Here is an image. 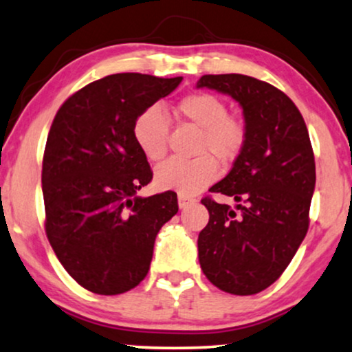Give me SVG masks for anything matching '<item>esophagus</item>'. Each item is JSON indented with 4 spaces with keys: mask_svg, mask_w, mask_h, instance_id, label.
Here are the masks:
<instances>
[{
    "mask_svg": "<svg viewBox=\"0 0 352 352\" xmlns=\"http://www.w3.org/2000/svg\"><path fill=\"white\" fill-rule=\"evenodd\" d=\"M192 202H194L192 197L184 196V194H177V204H179V208H181V209L188 208V206H189V204H192Z\"/></svg>",
    "mask_w": 352,
    "mask_h": 352,
    "instance_id": "esophagus-1",
    "label": "esophagus"
}]
</instances>
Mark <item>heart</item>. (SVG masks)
Returning <instances> with one entry per match:
<instances>
[{
  "label": "heart",
  "mask_w": 352,
  "mask_h": 352,
  "mask_svg": "<svg viewBox=\"0 0 352 352\" xmlns=\"http://www.w3.org/2000/svg\"><path fill=\"white\" fill-rule=\"evenodd\" d=\"M176 113L199 128L194 160H168L155 173V184L163 191H177L184 196L202 191L217 177L219 163L229 164L241 155L247 142L245 123L229 113V107L217 95L194 92L181 98ZM169 123L158 107H148L136 115L131 135L151 163L164 158L168 150Z\"/></svg>",
  "instance_id": "heart-1"
}]
</instances>
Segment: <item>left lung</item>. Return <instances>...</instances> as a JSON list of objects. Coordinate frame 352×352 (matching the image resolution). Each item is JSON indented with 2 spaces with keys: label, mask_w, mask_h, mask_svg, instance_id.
I'll use <instances>...</instances> for the list:
<instances>
[{
  "label": "left lung",
  "mask_w": 352,
  "mask_h": 352,
  "mask_svg": "<svg viewBox=\"0 0 352 352\" xmlns=\"http://www.w3.org/2000/svg\"><path fill=\"white\" fill-rule=\"evenodd\" d=\"M197 87L241 103L247 142L234 166L210 192L234 197L237 210L210 196L197 250L204 275L219 290L255 295L280 278L309 226L316 183L315 155L300 110L276 87L242 76H202Z\"/></svg>",
  "instance_id": "obj_1"
}]
</instances>
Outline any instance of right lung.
Segmentation results:
<instances>
[{
	"label": "right lung",
	"instance_id": "add662e5",
	"mask_svg": "<svg viewBox=\"0 0 352 352\" xmlns=\"http://www.w3.org/2000/svg\"><path fill=\"white\" fill-rule=\"evenodd\" d=\"M181 80L113 74L70 95L54 117L43 158L45 235L85 290L135 288L150 270L160 229L177 212L176 192L136 196L153 171L131 128Z\"/></svg>",
	"mask_w": 352,
	"mask_h": 352
}]
</instances>
